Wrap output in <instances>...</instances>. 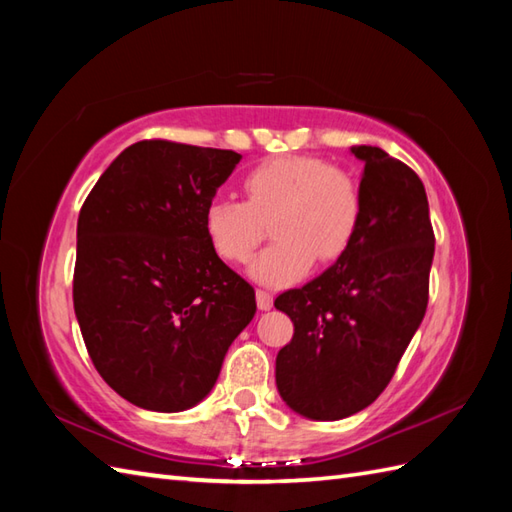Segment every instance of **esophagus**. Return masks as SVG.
<instances>
[{"instance_id":"1","label":"esophagus","mask_w":512,"mask_h":512,"mask_svg":"<svg viewBox=\"0 0 512 512\" xmlns=\"http://www.w3.org/2000/svg\"><path fill=\"white\" fill-rule=\"evenodd\" d=\"M257 308L259 310H270L273 308V295L268 290H257Z\"/></svg>"}]
</instances>
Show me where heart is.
Returning <instances> with one entry per match:
<instances>
[{
	"label": "heart",
	"mask_w": 512,
	"mask_h": 512,
	"mask_svg": "<svg viewBox=\"0 0 512 512\" xmlns=\"http://www.w3.org/2000/svg\"><path fill=\"white\" fill-rule=\"evenodd\" d=\"M246 202L217 195L204 211L209 242L228 262L244 264L264 237L277 242L259 255L250 275L268 286H286L321 264L339 259L361 222V191L345 171L310 156H275L244 178Z\"/></svg>",
	"instance_id": "1"
}]
</instances>
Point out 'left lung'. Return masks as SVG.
<instances>
[{"label": "left lung", "mask_w": 512, "mask_h": 512, "mask_svg": "<svg viewBox=\"0 0 512 512\" xmlns=\"http://www.w3.org/2000/svg\"><path fill=\"white\" fill-rule=\"evenodd\" d=\"M365 162L361 222L345 253L303 288L281 292L295 334L277 354V389L312 420H341L383 394L420 328L436 237L424 184L380 147Z\"/></svg>", "instance_id": "1"}]
</instances>
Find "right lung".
<instances>
[{"instance_id": "1", "label": "right lung", "mask_w": 512, "mask_h": 512, "mask_svg": "<svg viewBox=\"0 0 512 512\" xmlns=\"http://www.w3.org/2000/svg\"><path fill=\"white\" fill-rule=\"evenodd\" d=\"M242 156L140 140L103 171L76 224L74 312L96 372L149 411L213 389L253 321V286L209 242L204 211Z\"/></svg>"}]
</instances>
